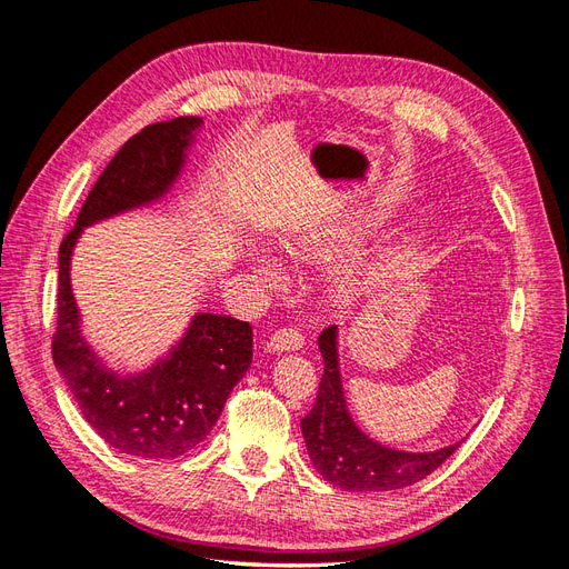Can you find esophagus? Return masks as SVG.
<instances>
[{
    "label": "esophagus",
    "mask_w": 569,
    "mask_h": 569,
    "mask_svg": "<svg viewBox=\"0 0 569 569\" xmlns=\"http://www.w3.org/2000/svg\"><path fill=\"white\" fill-rule=\"evenodd\" d=\"M303 343H306V339L297 330V327H282V330H278V332L270 337L268 349L270 351H278V353H282V351H301Z\"/></svg>",
    "instance_id": "obj_1"
}]
</instances>
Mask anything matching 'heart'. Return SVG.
<instances>
[{
  "label": "heart",
  "mask_w": 569,
  "mask_h": 569,
  "mask_svg": "<svg viewBox=\"0 0 569 569\" xmlns=\"http://www.w3.org/2000/svg\"><path fill=\"white\" fill-rule=\"evenodd\" d=\"M339 242L341 237L330 232H301L291 237L284 244V253L295 266H311L335 253ZM256 272L266 280L272 278V268L266 261H256Z\"/></svg>",
  "instance_id": "1"
}]
</instances>
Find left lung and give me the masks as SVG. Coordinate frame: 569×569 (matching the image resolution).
I'll return each mask as SVG.
<instances>
[{
    "instance_id": "8db88e82",
    "label": "left lung",
    "mask_w": 569,
    "mask_h": 569,
    "mask_svg": "<svg viewBox=\"0 0 569 569\" xmlns=\"http://www.w3.org/2000/svg\"><path fill=\"white\" fill-rule=\"evenodd\" d=\"M325 360L318 399L301 420L308 456L330 485L347 491H393L416 485L449 458L458 446H443L429 453L396 451L372 441L351 420L341 391L337 327H325L318 337Z\"/></svg>"
}]
</instances>
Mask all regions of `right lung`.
Returning a JSON list of instances; mask_svg holds the SVG:
<instances>
[{
	"label": "right lung",
	"mask_w": 569,
	"mask_h": 569,
	"mask_svg": "<svg viewBox=\"0 0 569 569\" xmlns=\"http://www.w3.org/2000/svg\"><path fill=\"white\" fill-rule=\"evenodd\" d=\"M201 123L197 116H180L132 134L94 182L76 228L59 247V313L51 356L82 418L113 449L137 458L170 460L206 439L251 366V325L197 313L182 339L151 368L120 375L101 363L80 332L71 256L82 228L157 201L173 187Z\"/></svg>",
	"instance_id": "obj_1"
}]
</instances>
